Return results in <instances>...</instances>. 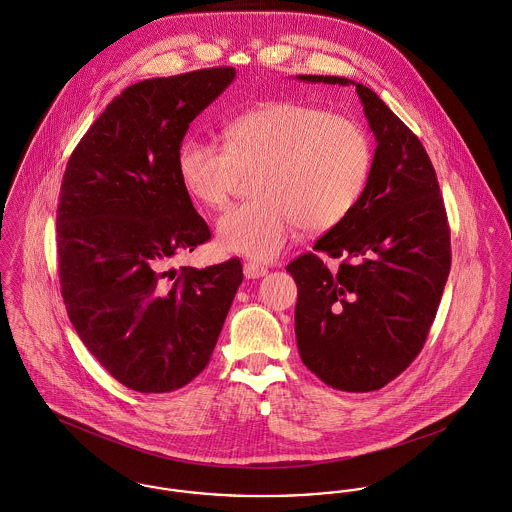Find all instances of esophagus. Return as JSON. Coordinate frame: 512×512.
Segmentation results:
<instances>
[{"label": "esophagus", "mask_w": 512, "mask_h": 512, "mask_svg": "<svg viewBox=\"0 0 512 512\" xmlns=\"http://www.w3.org/2000/svg\"><path fill=\"white\" fill-rule=\"evenodd\" d=\"M267 273H269L267 267H263V265L255 263V261H247V263L243 265V275H245V279H261V277H265Z\"/></svg>", "instance_id": "obj_1"}]
</instances>
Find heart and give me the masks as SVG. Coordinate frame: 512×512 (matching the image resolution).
<instances>
[{"mask_svg": "<svg viewBox=\"0 0 512 512\" xmlns=\"http://www.w3.org/2000/svg\"><path fill=\"white\" fill-rule=\"evenodd\" d=\"M257 169V198L220 218L218 241L229 253L269 261L298 226L320 233L347 220L369 184L373 145L349 117L277 100L226 121L222 147L186 137L176 153L182 188L212 210L226 208L239 176Z\"/></svg>", "mask_w": 512, "mask_h": 512, "instance_id": "heart-1", "label": "heart"}]
</instances>
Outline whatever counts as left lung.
Listing matches in <instances>:
<instances>
[{
    "mask_svg": "<svg viewBox=\"0 0 512 512\" xmlns=\"http://www.w3.org/2000/svg\"><path fill=\"white\" fill-rule=\"evenodd\" d=\"M296 78L353 84L377 141L357 208L286 267L302 363L332 389L369 393L424 347L452 265L448 216L426 149L373 90L340 76ZM322 254L341 265L330 270Z\"/></svg>",
    "mask_w": 512,
    "mask_h": 512,
    "instance_id": "obj_1",
    "label": "left lung"
}]
</instances>
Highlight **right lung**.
I'll return each mask as SVG.
<instances>
[{"mask_svg": "<svg viewBox=\"0 0 512 512\" xmlns=\"http://www.w3.org/2000/svg\"><path fill=\"white\" fill-rule=\"evenodd\" d=\"M235 78L216 66L151 78L114 98L72 151L60 184L57 251L68 318L121 385L171 393L208 365L241 261H172L212 233L176 172L192 119Z\"/></svg>", "mask_w": 512, "mask_h": 512, "instance_id": "1", "label": "right lung"}]
</instances>
